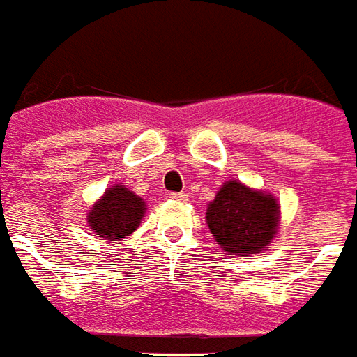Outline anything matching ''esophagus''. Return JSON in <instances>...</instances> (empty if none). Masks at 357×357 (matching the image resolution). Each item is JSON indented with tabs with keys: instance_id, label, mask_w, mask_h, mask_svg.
Here are the masks:
<instances>
[{
	"instance_id": "1",
	"label": "esophagus",
	"mask_w": 357,
	"mask_h": 357,
	"mask_svg": "<svg viewBox=\"0 0 357 357\" xmlns=\"http://www.w3.org/2000/svg\"><path fill=\"white\" fill-rule=\"evenodd\" d=\"M169 198L173 199V202H186V199H188V196H186V194H183V192H171V194H169Z\"/></svg>"
}]
</instances>
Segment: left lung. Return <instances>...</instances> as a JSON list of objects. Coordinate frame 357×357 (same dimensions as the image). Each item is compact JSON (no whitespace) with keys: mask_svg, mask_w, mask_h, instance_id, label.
<instances>
[{"mask_svg":"<svg viewBox=\"0 0 357 357\" xmlns=\"http://www.w3.org/2000/svg\"><path fill=\"white\" fill-rule=\"evenodd\" d=\"M206 223L227 254L238 257L261 254L277 238L280 204L269 192L231 178L207 204Z\"/></svg>","mask_w":357,"mask_h":357,"instance_id":"left-lung-1","label":"left lung"}]
</instances>
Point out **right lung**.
<instances>
[{
  "label": "right lung",
  "mask_w": 357,
  "mask_h": 357,
  "mask_svg": "<svg viewBox=\"0 0 357 357\" xmlns=\"http://www.w3.org/2000/svg\"><path fill=\"white\" fill-rule=\"evenodd\" d=\"M146 202L128 190L125 184H115L86 213V223L102 240H121L130 236L146 215Z\"/></svg>",
  "instance_id": "add662e5"
}]
</instances>
